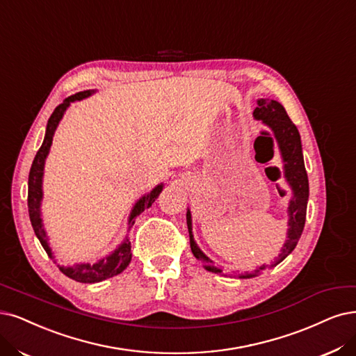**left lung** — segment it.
Returning a JSON list of instances; mask_svg holds the SVG:
<instances>
[{"mask_svg": "<svg viewBox=\"0 0 356 356\" xmlns=\"http://www.w3.org/2000/svg\"><path fill=\"white\" fill-rule=\"evenodd\" d=\"M254 117L257 120H261L264 124H267L274 134V139L279 145V149L282 154V160L284 163V179L289 183V186L292 188V200L287 207V238L282 248V252L279 258L275 259L270 267L277 266L289 254H291L295 246L298 245V241L302 234L305 226L307 218V204L309 196V185H308V176L304 164V154H302V143H300V135L298 131V127L293 124V122L289 118L283 105L274 99H258V107L254 110ZM271 143L274 142L273 138H268ZM274 147V143H273ZM186 221H188V230L191 238V249L192 254L196 259H200L204 268L209 273L222 274V270L214 266V261L208 258L200 246L196 245L193 234H192V216L191 209L186 213ZM268 266H261L252 273L239 274V279H251L258 275L262 270H266Z\"/></svg>", "mask_w": 356, "mask_h": 356, "instance_id": "left-lung-1", "label": "left lung"}]
</instances>
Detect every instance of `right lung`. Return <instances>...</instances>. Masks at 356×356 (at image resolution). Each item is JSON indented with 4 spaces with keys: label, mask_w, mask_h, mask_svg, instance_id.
Returning <instances> with one entry per match:
<instances>
[{
    "label": "right lung",
    "mask_w": 356,
    "mask_h": 356,
    "mask_svg": "<svg viewBox=\"0 0 356 356\" xmlns=\"http://www.w3.org/2000/svg\"><path fill=\"white\" fill-rule=\"evenodd\" d=\"M94 89L89 90H82L77 92V94L65 98L58 107L54 110V113L51 114L48 124H47V130H45V138L44 142L41 145V148L36 152L35 160L32 163L31 167V173H29V181H28V208H29V217H31V222L32 227L35 230L36 238L41 242L42 248L45 249V252L48 254V257H52L51 248L48 243V236L47 232L44 229L42 225V218H41V202H42V177H44V167H45V160L48 156L51 143H52V136L56 134V129L60 123V120L63 118L65 110L69 108V105L74 101H81L85 99L88 97H90L94 94ZM163 191V183L161 185L155 186L149 193L143 195L142 198L134 205L129 216V230L130 227L135 225V218L143 211L145 208H149L154 201L158 198V195L161 193ZM131 259V252H130V242L126 238V241L118 245V248L115 249L114 252H111L108 257H104L102 259L97 261L95 264H74L73 267H60V271L63 274L67 275V277L81 282V283H98L102 282L105 279L114 277V275L120 274L127 266Z\"/></svg>",
    "instance_id": "right-lung-1"
}]
</instances>
